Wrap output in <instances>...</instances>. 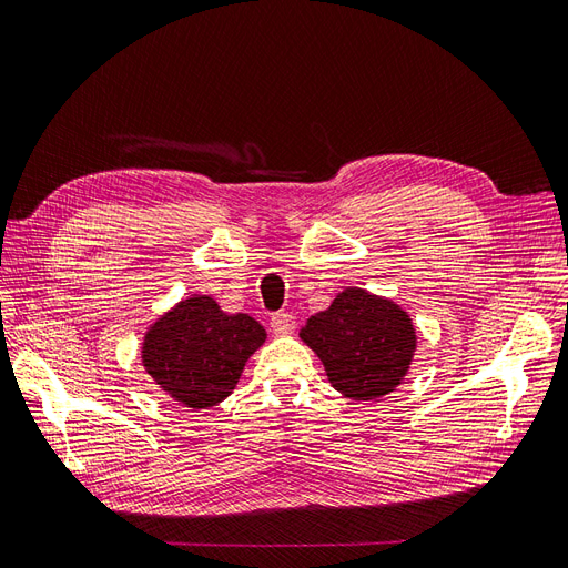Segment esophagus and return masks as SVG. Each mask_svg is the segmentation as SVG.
Instances as JSON below:
<instances>
[{
    "label": "esophagus",
    "mask_w": 568,
    "mask_h": 568,
    "mask_svg": "<svg viewBox=\"0 0 568 568\" xmlns=\"http://www.w3.org/2000/svg\"><path fill=\"white\" fill-rule=\"evenodd\" d=\"M270 329H272L274 336H288V334H294V329H296V317L288 315V313L272 315Z\"/></svg>",
    "instance_id": "obj_1"
}]
</instances>
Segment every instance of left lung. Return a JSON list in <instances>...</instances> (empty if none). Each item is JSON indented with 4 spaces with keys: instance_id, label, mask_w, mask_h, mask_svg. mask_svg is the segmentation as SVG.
I'll use <instances>...</instances> for the list:
<instances>
[{
    "instance_id": "left-lung-1",
    "label": "left lung",
    "mask_w": 568,
    "mask_h": 568,
    "mask_svg": "<svg viewBox=\"0 0 568 568\" xmlns=\"http://www.w3.org/2000/svg\"><path fill=\"white\" fill-rule=\"evenodd\" d=\"M329 384L353 400H376L400 386L417 348L409 315L390 298L348 286L301 326Z\"/></svg>"
}]
</instances>
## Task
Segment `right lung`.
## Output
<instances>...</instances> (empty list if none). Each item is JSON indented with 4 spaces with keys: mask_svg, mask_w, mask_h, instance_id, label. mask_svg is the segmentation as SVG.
I'll list each match as a JSON object with an SVG mask.
<instances>
[{
    "mask_svg": "<svg viewBox=\"0 0 568 568\" xmlns=\"http://www.w3.org/2000/svg\"><path fill=\"white\" fill-rule=\"evenodd\" d=\"M265 338L251 315H230L211 296H189L149 326L142 365L178 405L205 409L234 390Z\"/></svg>",
    "mask_w": 568,
    "mask_h": 568,
    "instance_id": "right-lung-1",
    "label": "right lung"
}]
</instances>
